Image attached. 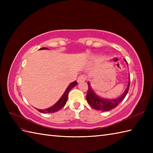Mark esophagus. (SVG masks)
I'll use <instances>...</instances> for the list:
<instances>
[{"mask_svg": "<svg viewBox=\"0 0 153 153\" xmlns=\"http://www.w3.org/2000/svg\"><path fill=\"white\" fill-rule=\"evenodd\" d=\"M87 79V77L84 75H81L80 76H79L78 78H77V82H85Z\"/></svg>", "mask_w": 153, "mask_h": 153, "instance_id": "obj_1", "label": "esophagus"}]
</instances>
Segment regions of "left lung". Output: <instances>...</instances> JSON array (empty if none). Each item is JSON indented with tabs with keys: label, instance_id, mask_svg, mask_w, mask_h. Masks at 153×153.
<instances>
[{
	"label": "left lung",
	"instance_id": "left-lung-1",
	"mask_svg": "<svg viewBox=\"0 0 153 153\" xmlns=\"http://www.w3.org/2000/svg\"><path fill=\"white\" fill-rule=\"evenodd\" d=\"M126 62L127 61L126 60ZM87 83H88V90H87L86 99L89 105L94 109L100 110V111H109V110L116 108L124 99L128 92L129 84H130V78L129 79L128 85L125 92L121 97L116 99H105L100 98L99 96H97L92 89L91 88L90 83L89 82Z\"/></svg>",
	"mask_w": 153,
	"mask_h": 153
}]
</instances>
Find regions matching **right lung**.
Segmentation results:
<instances>
[{"mask_svg":"<svg viewBox=\"0 0 153 153\" xmlns=\"http://www.w3.org/2000/svg\"><path fill=\"white\" fill-rule=\"evenodd\" d=\"M40 49H46V48H41ZM77 84V82L76 81L72 82L70 84V85L68 87V88L66 89V91L64 92V93L63 94V95L62 96L61 98L60 99V100L58 101L53 106L50 107V108H47V109H44V110H39L37 109V110L39 112H40L41 113H53V112H56L58 110H60L62 107H64L66 105V103L67 102L68 100V93H69L70 91L76 86Z\"/></svg>","mask_w":153,"mask_h":153,"instance_id":"1","label":"right lung"}]
</instances>
